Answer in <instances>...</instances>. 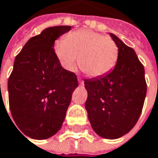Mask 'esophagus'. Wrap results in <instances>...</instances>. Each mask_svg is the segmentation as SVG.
Segmentation results:
<instances>
[{
    "instance_id": "34e87169",
    "label": "esophagus",
    "mask_w": 158,
    "mask_h": 158,
    "mask_svg": "<svg viewBox=\"0 0 158 158\" xmlns=\"http://www.w3.org/2000/svg\"><path fill=\"white\" fill-rule=\"evenodd\" d=\"M78 82H79V84L82 85H84V80L82 79V78H80V77H78Z\"/></svg>"
}]
</instances>
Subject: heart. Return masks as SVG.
Returning a JSON list of instances; mask_svg holds the SVG:
<instances>
[{"mask_svg":"<svg viewBox=\"0 0 158 158\" xmlns=\"http://www.w3.org/2000/svg\"><path fill=\"white\" fill-rule=\"evenodd\" d=\"M54 50L61 65L73 71L77 62L80 69L91 77L109 73L115 67L118 58V47L110 37L91 30H78L58 40Z\"/></svg>","mask_w":158,"mask_h":158,"instance_id":"heart-1","label":"heart"}]
</instances>
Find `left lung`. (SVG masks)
<instances>
[{
	"mask_svg": "<svg viewBox=\"0 0 158 158\" xmlns=\"http://www.w3.org/2000/svg\"><path fill=\"white\" fill-rule=\"evenodd\" d=\"M118 61L106 75L85 79L88 97L85 109L93 130L101 137L117 139L136 124L146 96L144 68L135 51L114 34Z\"/></svg>",
	"mask_w": 158,
	"mask_h": 158,
	"instance_id": "obj_1",
	"label": "left lung"
}]
</instances>
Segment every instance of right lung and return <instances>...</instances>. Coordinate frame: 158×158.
<instances>
[{
  "mask_svg": "<svg viewBox=\"0 0 158 158\" xmlns=\"http://www.w3.org/2000/svg\"><path fill=\"white\" fill-rule=\"evenodd\" d=\"M70 30V26L48 27L15 57L8 79L9 106L16 126L30 138L47 139L60 129L78 86L76 74L62 68L53 48Z\"/></svg>",
  "mask_w": 158,
  "mask_h": 158,
  "instance_id": "add662e5",
  "label": "right lung"
}]
</instances>
